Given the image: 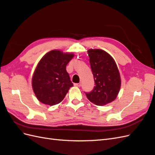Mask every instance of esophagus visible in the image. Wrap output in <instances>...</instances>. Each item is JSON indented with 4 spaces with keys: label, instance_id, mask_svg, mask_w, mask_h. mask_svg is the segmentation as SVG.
<instances>
[{
    "label": "esophagus",
    "instance_id": "34e87169",
    "mask_svg": "<svg viewBox=\"0 0 155 155\" xmlns=\"http://www.w3.org/2000/svg\"><path fill=\"white\" fill-rule=\"evenodd\" d=\"M74 86L80 87L81 86V83H75V84H74Z\"/></svg>",
    "mask_w": 155,
    "mask_h": 155
}]
</instances>
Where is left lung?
Listing matches in <instances>:
<instances>
[{
    "label": "left lung",
    "instance_id": "left-lung-1",
    "mask_svg": "<svg viewBox=\"0 0 155 155\" xmlns=\"http://www.w3.org/2000/svg\"><path fill=\"white\" fill-rule=\"evenodd\" d=\"M87 52L95 86L85 94L91 103L103 106L117 97L120 88V74L116 62L107 52L101 49H90Z\"/></svg>",
    "mask_w": 155,
    "mask_h": 155
}]
</instances>
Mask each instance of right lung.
<instances>
[{"instance_id": "obj_1", "label": "right lung", "mask_w": 155, "mask_h": 155, "mask_svg": "<svg viewBox=\"0 0 155 155\" xmlns=\"http://www.w3.org/2000/svg\"><path fill=\"white\" fill-rule=\"evenodd\" d=\"M73 57V54L54 50L41 58L32 80L33 91L39 101L52 106L64 99L73 86L66 70V66Z\"/></svg>"}]
</instances>
